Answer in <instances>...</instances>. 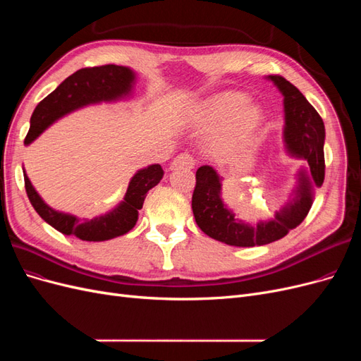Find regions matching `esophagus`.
Returning a JSON list of instances; mask_svg holds the SVG:
<instances>
[{"label":"esophagus","mask_w":361,"mask_h":361,"mask_svg":"<svg viewBox=\"0 0 361 361\" xmlns=\"http://www.w3.org/2000/svg\"><path fill=\"white\" fill-rule=\"evenodd\" d=\"M195 166V159L190 154H180L171 162V169H194Z\"/></svg>","instance_id":"1"}]
</instances>
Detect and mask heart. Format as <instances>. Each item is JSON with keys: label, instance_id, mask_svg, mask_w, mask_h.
<instances>
[{"label": "heart", "instance_id": "b5f03b06", "mask_svg": "<svg viewBox=\"0 0 361 361\" xmlns=\"http://www.w3.org/2000/svg\"><path fill=\"white\" fill-rule=\"evenodd\" d=\"M192 123L199 129L215 128L211 146L221 154H235L255 138L264 123V113L244 92L223 90L206 97L195 110Z\"/></svg>", "mask_w": 361, "mask_h": 361}]
</instances>
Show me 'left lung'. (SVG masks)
I'll use <instances>...</instances> for the list:
<instances>
[{
    "mask_svg": "<svg viewBox=\"0 0 361 361\" xmlns=\"http://www.w3.org/2000/svg\"><path fill=\"white\" fill-rule=\"evenodd\" d=\"M279 90L285 96V141L293 157L309 162L312 180L321 187L325 178L324 140L325 128L321 116L304 94L280 75H269ZM221 182L216 171L209 166H202L195 173L192 192V212L195 223L207 236L227 245L255 247L274 243L286 236L290 228L301 224L312 207V183L304 173H300V185L295 197L281 207L276 216L256 226L238 221L224 206L221 197Z\"/></svg>",
    "mask_w": 361,
    "mask_h": 361,
    "instance_id": "left-lung-1",
    "label": "left lung"
}]
</instances>
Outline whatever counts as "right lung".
<instances>
[{"label":"right lung","instance_id":"obj_1","mask_svg":"<svg viewBox=\"0 0 361 361\" xmlns=\"http://www.w3.org/2000/svg\"><path fill=\"white\" fill-rule=\"evenodd\" d=\"M133 81L134 72L125 66H116V64L76 71L45 99L39 102L31 116L30 130L24 143L30 145L52 122L76 108L101 101H114L125 96L130 90ZM162 176L164 170L159 164L140 170L129 182L125 200L111 212L96 216L93 220H81L73 215L54 211L39 197L25 173L24 180L30 203L49 226L63 235H72L82 241L96 243L128 233L138 220V209L143 207L147 191L158 185Z\"/></svg>","mask_w":361,"mask_h":361}]
</instances>
